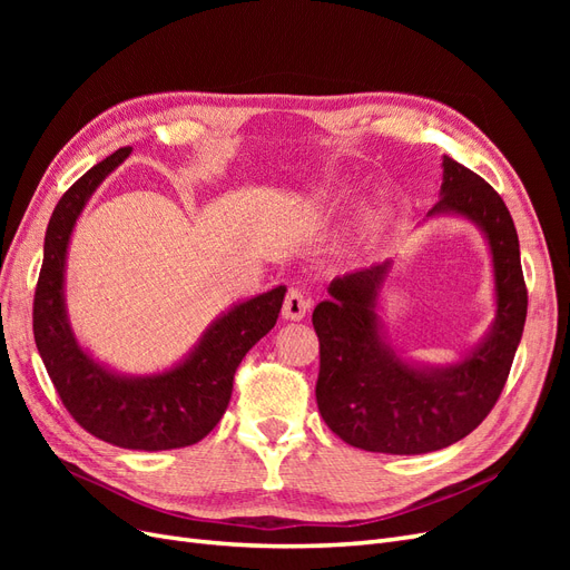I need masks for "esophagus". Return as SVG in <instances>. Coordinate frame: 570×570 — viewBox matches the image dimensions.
<instances>
[{
    "mask_svg": "<svg viewBox=\"0 0 570 570\" xmlns=\"http://www.w3.org/2000/svg\"><path fill=\"white\" fill-rule=\"evenodd\" d=\"M312 304H314L312 297H308L299 285H292L287 289L285 302H283V318H287V321H302L308 314V308H312Z\"/></svg>",
    "mask_w": 570,
    "mask_h": 570,
    "instance_id": "obj_1",
    "label": "esophagus"
}]
</instances>
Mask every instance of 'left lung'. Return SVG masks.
<instances>
[{
  "label": "left lung",
  "instance_id": "1",
  "mask_svg": "<svg viewBox=\"0 0 570 570\" xmlns=\"http://www.w3.org/2000/svg\"><path fill=\"white\" fill-rule=\"evenodd\" d=\"M442 166V197L430 216L461 214L488 235L497 321L488 340L459 364L413 368L377 331L375 299L390 264L333 281V299L321 302L312 318L321 344L316 402L325 425L356 450L425 454L473 433L502 394L523 335L528 289L507 204L452 157Z\"/></svg>",
  "mask_w": 570,
  "mask_h": 570
}]
</instances>
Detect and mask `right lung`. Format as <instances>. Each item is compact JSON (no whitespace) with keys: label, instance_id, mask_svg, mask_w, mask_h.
Returning a JSON list of instances; mask_svg holds the SVG:
<instances>
[{"label":"right lung","instance_id":"obj_1","mask_svg":"<svg viewBox=\"0 0 570 570\" xmlns=\"http://www.w3.org/2000/svg\"><path fill=\"white\" fill-rule=\"evenodd\" d=\"M130 154L120 147L66 189L45 235L32 302V333L66 411L90 435L124 450H178L206 438L228 409L239 361L278 321L285 287L237 304L183 364L151 377H124L85 354L63 308L66 247L85 202Z\"/></svg>","mask_w":570,"mask_h":570}]
</instances>
